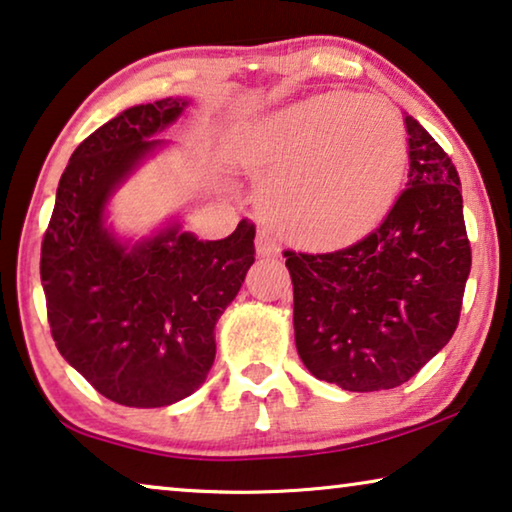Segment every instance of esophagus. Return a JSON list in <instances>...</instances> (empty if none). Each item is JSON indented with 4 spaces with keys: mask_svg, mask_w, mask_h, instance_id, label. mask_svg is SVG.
I'll return each instance as SVG.
<instances>
[{
    "mask_svg": "<svg viewBox=\"0 0 512 512\" xmlns=\"http://www.w3.org/2000/svg\"><path fill=\"white\" fill-rule=\"evenodd\" d=\"M281 254L277 233H274L272 226H261L256 233V256L258 258H277Z\"/></svg>",
    "mask_w": 512,
    "mask_h": 512,
    "instance_id": "esophagus-1",
    "label": "esophagus"
}]
</instances>
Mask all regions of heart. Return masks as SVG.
Instances as JSON below:
<instances>
[{
	"label": "heart",
	"mask_w": 512,
	"mask_h": 512,
	"mask_svg": "<svg viewBox=\"0 0 512 512\" xmlns=\"http://www.w3.org/2000/svg\"><path fill=\"white\" fill-rule=\"evenodd\" d=\"M406 159L404 120L381 96H314L251 122L238 138L240 166L270 184V219L314 247L353 242L379 224Z\"/></svg>",
	"instance_id": "heart-1"
}]
</instances>
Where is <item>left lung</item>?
<instances>
[{"label":"left lung","mask_w":512,"mask_h":512,"mask_svg":"<svg viewBox=\"0 0 512 512\" xmlns=\"http://www.w3.org/2000/svg\"><path fill=\"white\" fill-rule=\"evenodd\" d=\"M409 182L383 224L335 254L286 251L295 346L316 379L397 388L450 342L471 272L462 184L411 115Z\"/></svg>","instance_id":"8db88e82"}]
</instances>
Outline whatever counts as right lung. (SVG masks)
Instances as JSON below:
<instances>
[{"label": "right lung", "instance_id": "right-lung-1", "mask_svg": "<svg viewBox=\"0 0 512 512\" xmlns=\"http://www.w3.org/2000/svg\"><path fill=\"white\" fill-rule=\"evenodd\" d=\"M191 99L140 103L96 129L59 177L41 247L48 323L62 358L103 397L157 409L189 397L210 374L214 328L254 263L256 228L198 240L180 217L145 235L117 233L110 203L170 140Z\"/></svg>", "mask_w": 512, "mask_h": 512}]
</instances>
